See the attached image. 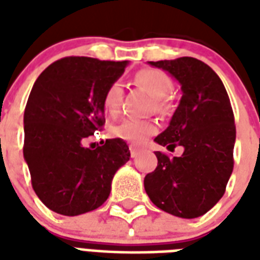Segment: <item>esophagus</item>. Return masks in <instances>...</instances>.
I'll use <instances>...</instances> for the list:
<instances>
[{"label": "esophagus", "mask_w": 260, "mask_h": 260, "mask_svg": "<svg viewBox=\"0 0 260 260\" xmlns=\"http://www.w3.org/2000/svg\"><path fill=\"white\" fill-rule=\"evenodd\" d=\"M129 150H131V156H132V157H136V156L141 153V149L136 146H129Z\"/></svg>", "instance_id": "obj_1"}]
</instances>
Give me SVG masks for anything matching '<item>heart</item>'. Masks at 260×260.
I'll use <instances>...</instances> for the list:
<instances>
[{
  "instance_id": "b5f03b06",
  "label": "heart",
  "mask_w": 260,
  "mask_h": 260,
  "mask_svg": "<svg viewBox=\"0 0 260 260\" xmlns=\"http://www.w3.org/2000/svg\"><path fill=\"white\" fill-rule=\"evenodd\" d=\"M135 83L146 91L153 100H156L154 106L157 110L163 111L167 108V103L164 99L173 90V80L170 79V76L166 72L152 68L142 69L135 75ZM122 97H124L122 85L119 82L111 83L103 97L104 111L108 115L115 117L121 110ZM156 132H157V125L153 121H146V119H124L111 128V135L135 145L145 143Z\"/></svg>"
}]
</instances>
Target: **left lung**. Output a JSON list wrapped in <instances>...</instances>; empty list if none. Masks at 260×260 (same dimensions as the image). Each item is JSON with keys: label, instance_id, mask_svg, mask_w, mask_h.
Returning <instances> with one entry per match:
<instances>
[{"label": "left lung", "instance_id": "obj_1", "mask_svg": "<svg viewBox=\"0 0 260 260\" xmlns=\"http://www.w3.org/2000/svg\"><path fill=\"white\" fill-rule=\"evenodd\" d=\"M149 64L180 82L182 97L167 129L154 138L161 146L184 147L181 157L156 152L157 167L145 177V191L164 212L195 218L225 192L234 169L235 124L223 82L209 65L192 57Z\"/></svg>", "mask_w": 260, "mask_h": 260}]
</instances>
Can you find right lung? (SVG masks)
Listing matches in <instances>:
<instances>
[{"label": "right lung", "instance_id": "add662e5", "mask_svg": "<svg viewBox=\"0 0 260 260\" xmlns=\"http://www.w3.org/2000/svg\"><path fill=\"white\" fill-rule=\"evenodd\" d=\"M126 65L65 57L35 82L23 115V157L33 189L53 212L78 216L102 206L114 174L129 160V147L119 138L93 150L82 145L103 128L104 93Z\"/></svg>", "mask_w": 260, "mask_h": 260}]
</instances>
